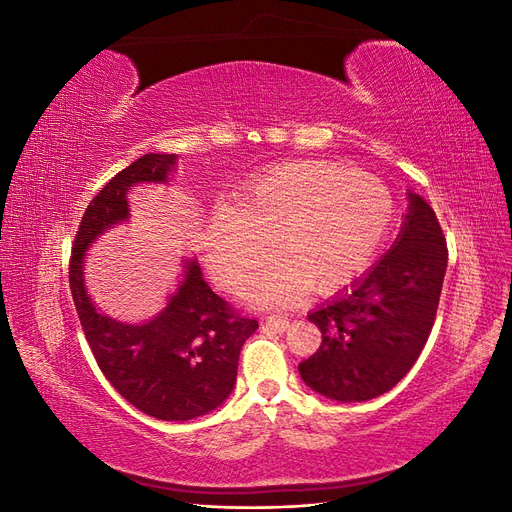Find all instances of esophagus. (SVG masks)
Instances as JSON below:
<instances>
[{
  "mask_svg": "<svg viewBox=\"0 0 512 512\" xmlns=\"http://www.w3.org/2000/svg\"><path fill=\"white\" fill-rule=\"evenodd\" d=\"M290 327L288 316H265L262 318V329H273V331H286Z\"/></svg>",
  "mask_w": 512,
  "mask_h": 512,
  "instance_id": "1",
  "label": "esophagus"
}]
</instances>
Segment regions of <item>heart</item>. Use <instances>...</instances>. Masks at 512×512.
Masks as SVG:
<instances>
[{"label":"heart","instance_id":"b5f03b06","mask_svg":"<svg viewBox=\"0 0 512 512\" xmlns=\"http://www.w3.org/2000/svg\"><path fill=\"white\" fill-rule=\"evenodd\" d=\"M386 185L335 162H292L256 177L215 211L205 232L209 273L239 288L268 253L281 252L243 288L254 307L288 305L307 286L331 292L359 275L389 230Z\"/></svg>","mask_w":512,"mask_h":512}]
</instances>
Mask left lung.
I'll list each match as a JSON object with an SVG mask.
<instances>
[{"instance_id": "8db88e82", "label": "left lung", "mask_w": 512, "mask_h": 512, "mask_svg": "<svg viewBox=\"0 0 512 512\" xmlns=\"http://www.w3.org/2000/svg\"><path fill=\"white\" fill-rule=\"evenodd\" d=\"M393 247L350 290L309 312L320 348L299 365L309 389L342 401L374 399L404 378L436 320L448 250L436 213L418 194Z\"/></svg>"}]
</instances>
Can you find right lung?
<instances>
[{
  "label": "right lung",
  "mask_w": 512,
  "mask_h": 512,
  "mask_svg": "<svg viewBox=\"0 0 512 512\" xmlns=\"http://www.w3.org/2000/svg\"><path fill=\"white\" fill-rule=\"evenodd\" d=\"M173 153H147L123 168L85 209L70 258V290L98 367L134 408L160 421H190L218 406L235 389L239 352L258 322L243 318L185 260L183 280L166 307L147 322H121L89 299L83 258L102 232L130 218L128 192L138 183H166Z\"/></svg>",
  "instance_id": "right-lung-1"
}]
</instances>
